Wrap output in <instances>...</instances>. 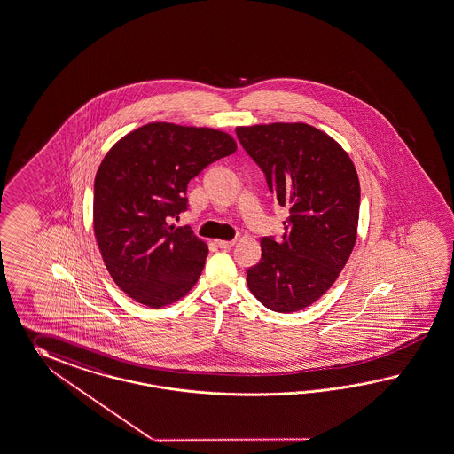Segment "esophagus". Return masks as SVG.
Returning <instances> with one entry per match:
<instances>
[{"label": "esophagus", "instance_id": "34e87169", "mask_svg": "<svg viewBox=\"0 0 454 454\" xmlns=\"http://www.w3.org/2000/svg\"><path fill=\"white\" fill-rule=\"evenodd\" d=\"M216 246L220 249H231L232 246H234V241H216Z\"/></svg>", "mask_w": 454, "mask_h": 454}]
</instances>
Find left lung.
Instances as JSON below:
<instances>
[{
    "instance_id": "1",
    "label": "left lung",
    "mask_w": 454,
    "mask_h": 454,
    "mask_svg": "<svg viewBox=\"0 0 454 454\" xmlns=\"http://www.w3.org/2000/svg\"><path fill=\"white\" fill-rule=\"evenodd\" d=\"M244 151L290 216L280 239H261L247 287L264 307L292 313L332 287L353 253L361 188L353 160L328 134L305 122L236 128Z\"/></svg>"
}]
</instances>
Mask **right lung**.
Segmentation results:
<instances>
[{
  "mask_svg": "<svg viewBox=\"0 0 454 454\" xmlns=\"http://www.w3.org/2000/svg\"><path fill=\"white\" fill-rule=\"evenodd\" d=\"M230 134L149 122L126 134L101 160L93 190V230L103 262L126 295L151 309L185 297L208 246L168 218L187 210L188 182L231 155Z\"/></svg>",
  "mask_w": 454,
  "mask_h": 454,
  "instance_id": "1",
  "label": "right lung"
}]
</instances>
